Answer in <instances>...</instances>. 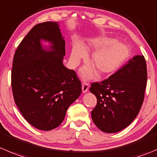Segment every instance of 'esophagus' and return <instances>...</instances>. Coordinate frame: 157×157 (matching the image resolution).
<instances>
[{
	"label": "esophagus",
	"instance_id": "34e87169",
	"mask_svg": "<svg viewBox=\"0 0 157 157\" xmlns=\"http://www.w3.org/2000/svg\"><path fill=\"white\" fill-rule=\"evenodd\" d=\"M89 90V84L87 83H83L82 84V92L84 94V93H86Z\"/></svg>",
	"mask_w": 157,
	"mask_h": 157
}]
</instances>
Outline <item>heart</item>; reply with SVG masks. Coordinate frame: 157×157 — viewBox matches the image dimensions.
Instances as JSON below:
<instances>
[{"instance_id": "1", "label": "heart", "mask_w": 157, "mask_h": 157, "mask_svg": "<svg viewBox=\"0 0 157 157\" xmlns=\"http://www.w3.org/2000/svg\"><path fill=\"white\" fill-rule=\"evenodd\" d=\"M93 49L95 51L90 58V63L97 71L98 77H106L118 71L130 55L129 47L126 44L108 36H95L87 44H76L71 54V61L74 66L86 56V51ZM81 74L85 78L94 77V71L89 67L82 69Z\"/></svg>"}]
</instances>
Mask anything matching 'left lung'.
Returning a JSON list of instances; mask_svg holds the SVG:
<instances>
[{
	"mask_svg": "<svg viewBox=\"0 0 157 157\" xmlns=\"http://www.w3.org/2000/svg\"><path fill=\"white\" fill-rule=\"evenodd\" d=\"M147 80L145 58L136 55L108 79L93 83L90 91L97 100L91 112L95 125L107 133L128 127L142 106Z\"/></svg>",
	"mask_w": 157,
	"mask_h": 157,
	"instance_id": "obj_1",
	"label": "left lung"
}]
</instances>
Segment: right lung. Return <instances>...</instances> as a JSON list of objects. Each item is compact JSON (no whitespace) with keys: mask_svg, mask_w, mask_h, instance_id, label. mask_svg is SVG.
Instances as JSON below:
<instances>
[{"mask_svg":"<svg viewBox=\"0 0 157 157\" xmlns=\"http://www.w3.org/2000/svg\"><path fill=\"white\" fill-rule=\"evenodd\" d=\"M42 42L49 44L44 46ZM65 40L57 22L35 25L18 46L13 60V98L26 121L41 130L57 128L80 97L81 83L63 65Z\"/></svg>","mask_w":157,"mask_h":157,"instance_id":"right-lung-1","label":"right lung"}]
</instances>
